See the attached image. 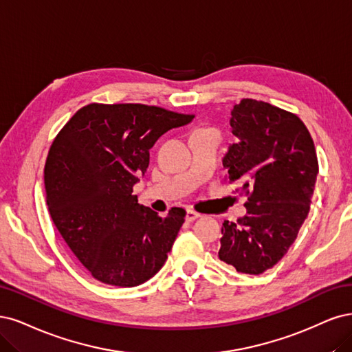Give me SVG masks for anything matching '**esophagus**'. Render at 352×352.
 <instances>
[{"instance_id":"34e87169","label":"esophagus","mask_w":352,"mask_h":352,"mask_svg":"<svg viewBox=\"0 0 352 352\" xmlns=\"http://www.w3.org/2000/svg\"><path fill=\"white\" fill-rule=\"evenodd\" d=\"M200 217V214L197 212H195L192 209H187V213H186V221L187 222H192L195 219H197Z\"/></svg>"}]
</instances>
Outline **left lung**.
Listing matches in <instances>:
<instances>
[{"mask_svg": "<svg viewBox=\"0 0 352 352\" xmlns=\"http://www.w3.org/2000/svg\"><path fill=\"white\" fill-rule=\"evenodd\" d=\"M222 164L228 183L248 196L247 214L222 223L219 258L241 274L258 275L287 254L307 218L319 164L304 122L267 102L243 99L231 111Z\"/></svg>", "mask_w": 352, "mask_h": 352, "instance_id": "1", "label": "left lung"}]
</instances>
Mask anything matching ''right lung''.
Instances as JSON below:
<instances>
[{
    "label": "right lung",
    "mask_w": 352,
    "mask_h": 352,
    "mask_svg": "<svg viewBox=\"0 0 352 352\" xmlns=\"http://www.w3.org/2000/svg\"><path fill=\"white\" fill-rule=\"evenodd\" d=\"M192 118L142 104H90L55 138L43 175L48 210L95 279L138 287L164 266L186 210L160 217L139 205L133 187L155 142Z\"/></svg>",
    "instance_id": "right-lung-1"
}]
</instances>
